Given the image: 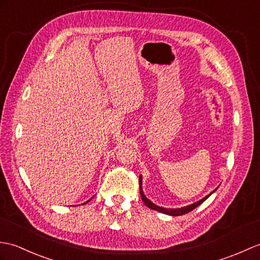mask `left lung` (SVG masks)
I'll return each mask as SVG.
<instances>
[{"label": "left lung", "mask_w": 260, "mask_h": 260, "mask_svg": "<svg viewBox=\"0 0 260 260\" xmlns=\"http://www.w3.org/2000/svg\"><path fill=\"white\" fill-rule=\"evenodd\" d=\"M214 191H215V190H214ZM214 191L210 192V194L207 195L206 197H204L203 199H201V201H198V202H196V203H194V204H191V205H188V206H185V207H182V208H174V209H173V208H162V207L157 206V205L153 204L146 196L144 195L143 189H142V176H140V192H141V197H142V199H143L144 204L146 205V206H147L148 208H150V209L157 210V212H159V213L166 214V215H171V216H180V215H185V214H187V213L191 212L192 209H195L196 207L199 206V205L203 204L205 201H206V199H207L210 195H212Z\"/></svg>", "instance_id": "1"}]
</instances>
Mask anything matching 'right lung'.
Masks as SVG:
<instances>
[{
	"label": "right lung",
	"instance_id": "1",
	"mask_svg": "<svg viewBox=\"0 0 260 260\" xmlns=\"http://www.w3.org/2000/svg\"><path fill=\"white\" fill-rule=\"evenodd\" d=\"M90 199H92V198H90ZM90 199H88V201H87V202H86V203H88V202H89V201H90ZM86 203H84V204H86Z\"/></svg>",
	"mask_w": 260,
	"mask_h": 260
}]
</instances>
